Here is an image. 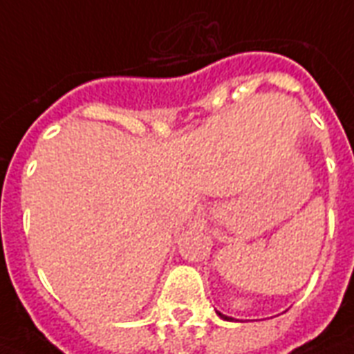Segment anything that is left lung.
<instances>
[{"label": "left lung", "mask_w": 354, "mask_h": 354, "mask_svg": "<svg viewBox=\"0 0 354 354\" xmlns=\"http://www.w3.org/2000/svg\"><path fill=\"white\" fill-rule=\"evenodd\" d=\"M217 315H219L221 319H225V321H234V317H228V315L221 314V312H217Z\"/></svg>", "instance_id": "1"}]
</instances>
